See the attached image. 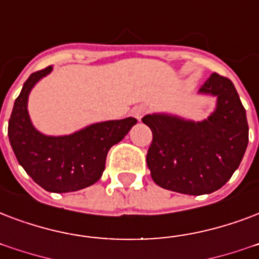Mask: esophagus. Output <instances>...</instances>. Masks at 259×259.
<instances>
[{"instance_id":"1","label":"esophagus","mask_w":259,"mask_h":259,"mask_svg":"<svg viewBox=\"0 0 259 259\" xmlns=\"http://www.w3.org/2000/svg\"><path fill=\"white\" fill-rule=\"evenodd\" d=\"M147 111L148 108L145 107V106H137V107H134L133 110H132V115H133L134 118H137L138 121H141V118L147 114Z\"/></svg>"}]
</instances>
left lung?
<instances>
[{"mask_svg": "<svg viewBox=\"0 0 259 259\" xmlns=\"http://www.w3.org/2000/svg\"><path fill=\"white\" fill-rule=\"evenodd\" d=\"M200 94L217 98L216 110L201 122L168 114L145 115L152 130L147 164L156 185L182 194H209L239 167L248 144L246 110L234 84L213 73Z\"/></svg>", "mask_w": 259, "mask_h": 259, "instance_id": "1", "label": "left lung"}]
</instances>
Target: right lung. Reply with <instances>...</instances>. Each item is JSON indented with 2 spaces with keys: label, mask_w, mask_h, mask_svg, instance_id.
Returning <instances> with one entry per match:
<instances>
[{
  "label": "right lung",
  "mask_w": 259,
  "mask_h": 259,
  "mask_svg": "<svg viewBox=\"0 0 259 259\" xmlns=\"http://www.w3.org/2000/svg\"><path fill=\"white\" fill-rule=\"evenodd\" d=\"M53 70L51 66L32 73L15 100L8 136L16 159L25 172L45 190L69 193L98 182L106 157L137 123L136 118L94 123L69 136H45L33 127L27 103L33 85Z\"/></svg>",
  "instance_id": "right-lung-1"
}]
</instances>
